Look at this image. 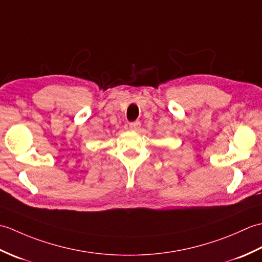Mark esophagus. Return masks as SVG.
<instances>
[{"mask_svg":"<svg viewBox=\"0 0 262 262\" xmlns=\"http://www.w3.org/2000/svg\"><path fill=\"white\" fill-rule=\"evenodd\" d=\"M129 129L130 130H134V132L140 130L141 129V121L130 122V124H129Z\"/></svg>","mask_w":262,"mask_h":262,"instance_id":"obj_1","label":"esophagus"}]
</instances>
